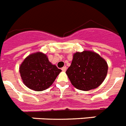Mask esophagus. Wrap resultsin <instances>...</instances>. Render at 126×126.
I'll return each mask as SVG.
<instances>
[{
    "label": "esophagus",
    "mask_w": 126,
    "mask_h": 126,
    "mask_svg": "<svg viewBox=\"0 0 126 126\" xmlns=\"http://www.w3.org/2000/svg\"><path fill=\"white\" fill-rule=\"evenodd\" d=\"M66 69H67V68H66V66H64L63 68H62V70L63 71H66Z\"/></svg>",
    "instance_id": "esophagus-1"
}]
</instances>
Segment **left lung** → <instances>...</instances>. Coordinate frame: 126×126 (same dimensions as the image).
<instances>
[{
	"instance_id": "1",
	"label": "left lung",
	"mask_w": 126,
	"mask_h": 126,
	"mask_svg": "<svg viewBox=\"0 0 126 126\" xmlns=\"http://www.w3.org/2000/svg\"><path fill=\"white\" fill-rule=\"evenodd\" d=\"M107 71L108 65L104 58L94 51H83L73 54L71 66L66 73L73 86L88 91L101 85Z\"/></svg>"
}]
</instances>
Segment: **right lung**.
Listing matches in <instances>:
<instances>
[{
	"instance_id": "right-lung-1",
	"label": "right lung",
	"mask_w": 126,
	"mask_h": 126,
	"mask_svg": "<svg viewBox=\"0 0 126 126\" xmlns=\"http://www.w3.org/2000/svg\"><path fill=\"white\" fill-rule=\"evenodd\" d=\"M61 71L42 52L29 55L19 66L23 83L35 91H43L49 88Z\"/></svg>"
}]
</instances>
